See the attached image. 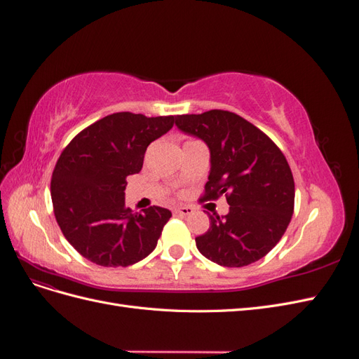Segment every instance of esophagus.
Here are the masks:
<instances>
[{"label": "esophagus", "instance_id": "esophagus-1", "mask_svg": "<svg viewBox=\"0 0 359 359\" xmlns=\"http://www.w3.org/2000/svg\"><path fill=\"white\" fill-rule=\"evenodd\" d=\"M194 212V208H191V206H178V208H175V214H180V215H190Z\"/></svg>", "mask_w": 359, "mask_h": 359}]
</instances>
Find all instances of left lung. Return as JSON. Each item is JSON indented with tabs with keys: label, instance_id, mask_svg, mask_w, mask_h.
Segmentation results:
<instances>
[{
	"label": "left lung",
	"instance_id": "left-lung-1",
	"mask_svg": "<svg viewBox=\"0 0 359 359\" xmlns=\"http://www.w3.org/2000/svg\"><path fill=\"white\" fill-rule=\"evenodd\" d=\"M175 126L210 149L203 199L224 194L229 212L210 215V229L196 238L199 252L220 266L256 262L276 247L293 214L295 184L283 153L240 115L208 111L178 115Z\"/></svg>",
	"mask_w": 359,
	"mask_h": 359
}]
</instances>
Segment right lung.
Returning a JSON list of instances; mask_svg holds the SVG:
<instances>
[{"label":"right lung","mask_w":359,"mask_h":359,"mask_svg":"<svg viewBox=\"0 0 359 359\" xmlns=\"http://www.w3.org/2000/svg\"><path fill=\"white\" fill-rule=\"evenodd\" d=\"M172 127L173 116L118 112L61 153L50 182L53 212L66 240L93 264L128 266L153 253L172 212L126 208V178L140 172L148 145Z\"/></svg>","instance_id":"right-lung-1"}]
</instances>
